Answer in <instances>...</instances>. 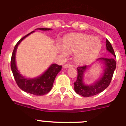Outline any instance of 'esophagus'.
<instances>
[{
  "mask_svg": "<svg viewBox=\"0 0 126 126\" xmlns=\"http://www.w3.org/2000/svg\"><path fill=\"white\" fill-rule=\"evenodd\" d=\"M63 67H64V68H69V67H72L73 65H71V64H64V65H63Z\"/></svg>",
  "mask_w": 126,
  "mask_h": 126,
  "instance_id": "esophagus-1",
  "label": "esophagus"
}]
</instances>
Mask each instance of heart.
<instances>
[{"label":"heart","mask_w":126,"mask_h":126,"mask_svg":"<svg viewBox=\"0 0 126 126\" xmlns=\"http://www.w3.org/2000/svg\"><path fill=\"white\" fill-rule=\"evenodd\" d=\"M63 49L59 47V53L66 56L67 52L75 53V59L80 64H85L94 59L99 53L101 43L97 38L86 34L76 33L69 35L62 40Z\"/></svg>","instance_id":"1"}]
</instances>
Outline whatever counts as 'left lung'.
<instances>
[{
    "mask_svg": "<svg viewBox=\"0 0 126 126\" xmlns=\"http://www.w3.org/2000/svg\"><path fill=\"white\" fill-rule=\"evenodd\" d=\"M106 44L107 50L116 57L113 47L108 39H106ZM97 60L101 61L104 64V73L100 79L91 85H86L83 81L84 73L87 69H89V65H85L77 67L78 75L77 80L74 82V89L76 93L81 96L88 97L101 93L108 88L111 81L117 65L115 58H99Z\"/></svg>",
    "mask_w": 126,
    "mask_h": 126,
    "instance_id": "1",
    "label": "left lung"
}]
</instances>
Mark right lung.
<instances>
[{
  "mask_svg": "<svg viewBox=\"0 0 126 126\" xmlns=\"http://www.w3.org/2000/svg\"><path fill=\"white\" fill-rule=\"evenodd\" d=\"M36 30H40L42 31H48L50 30L49 28H37ZM35 31H33L29 34L22 38L15 45L13 49V53L11 55V69L13 73L14 79L16 81V84L18 85L22 91L30 93V94L41 96L47 94L51 91L54 80L55 79L56 76L62 69V65H57V64H53L49 66L48 69L42 75L34 79H28L20 74V72L17 69L15 62V55L16 51L18 44L21 41L28 35L33 33Z\"/></svg>",
  "mask_w": 126,
  "mask_h": 126,
  "instance_id": "obj_1",
  "label": "right lung"
}]
</instances>
